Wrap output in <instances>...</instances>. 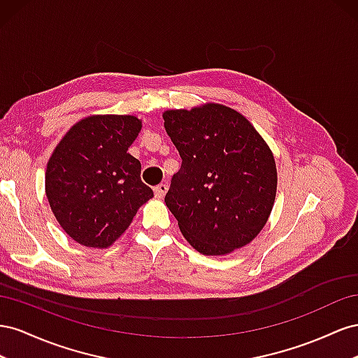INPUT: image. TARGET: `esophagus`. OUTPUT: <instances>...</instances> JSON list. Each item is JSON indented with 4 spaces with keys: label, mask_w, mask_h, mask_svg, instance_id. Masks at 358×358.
<instances>
[{
    "label": "esophagus",
    "mask_w": 358,
    "mask_h": 358,
    "mask_svg": "<svg viewBox=\"0 0 358 358\" xmlns=\"http://www.w3.org/2000/svg\"><path fill=\"white\" fill-rule=\"evenodd\" d=\"M166 192H168V185H165V182H162V185H159V186L155 187V193H156L157 198H163V196H165Z\"/></svg>",
    "instance_id": "esophagus-1"
}]
</instances>
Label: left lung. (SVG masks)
<instances>
[{"label": "left lung", "instance_id": "left-lung-1", "mask_svg": "<svg viewBox=\"0 0 358 358\" xmlns=\"http://www.w3.org/2000/svg\"><path fill=\"white\" fill-rule=\"evenodd\" d=\"M182 159L165 196L182 236L203 255L249 244L267 223L278 169L267 142L238 110L220 103L163 112Z\"/></svg>", "mask_w": 358, "mask_h": 358}]
</instances>
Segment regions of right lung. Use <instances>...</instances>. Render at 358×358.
Returning <instances> with one entry per match:
<instances>
[{"instance_id":"obj_1","label":"right lung","mask_w":358,"mask_h":358,"mask_svg":"<svg viewBox=\"0 0 358 358\" xmlns=\"http://www.w3.org/2000/svg\"><path fill=\"white\" fill-rule=\"evenodd\" d=\"M141 129L135 115H90L69 129L49 157L45 190L50 210L83 246H112L155 196L141 181V162L127 152Z\"/></svg>"}]
</instances>
